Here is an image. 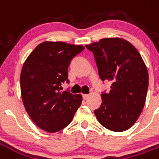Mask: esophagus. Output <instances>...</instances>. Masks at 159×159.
<instances>
[{
	"mask_svg": "<svg viewBox=\"0 0 159 159\" xmlns=\"http://www.w3.org/2000/svg\"><path fill=\"white\" fill-rule=\"evenodd\" d=\"M89 94H83V99H85V100H86V99H88V98H89Z\"/></svg>",
	"mask_w": 159,
	"mask_h": 159,
	"instance_id": "34e87169",
	"label": "esophagus"
}]
</instances>
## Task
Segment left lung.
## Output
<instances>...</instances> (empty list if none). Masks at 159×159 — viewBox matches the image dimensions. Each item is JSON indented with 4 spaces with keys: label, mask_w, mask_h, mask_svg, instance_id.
Segmentation results:
<instances>
[{
    "label": "left lung",
    "mask_w": 159,
    "mask_h": 159,
    "mask_svg": "<svg viewBox=\"0 0 159 159\" xmlns=\"http://www.w3.org/2000/svg\"><path fill=\"white\" fill-rule=\"evenodd\" d=\"M86 48L93 52L100 79L111 82L109 93L94 110L99 123L107 129L123 132L133 126L143 110L148 71L140 52L119 37L103 38Z\"/></svg>",
    "instance_id": "1"
}]
</instances>
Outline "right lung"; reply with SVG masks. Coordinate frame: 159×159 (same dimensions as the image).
Masks as SVG:
<instances>
[{"label": "right lung", "instance_id": "obj_1", "mask_svg": "<svg viewBox=\"0 0 159 159\" xmlns=\"http://www.w3.org/2000/svg\"><path fill=\"white\" fill-rule=\"evenodd\" d=\"M84 49L81 45L63 42H43L30 52L20 74L23 104L40 129L55 133L72 121L83 101L81 94L61 92L68 81L71 59Z\"/></svg>", "mask_w": 159, "mask_h": 159}]
</instances>
